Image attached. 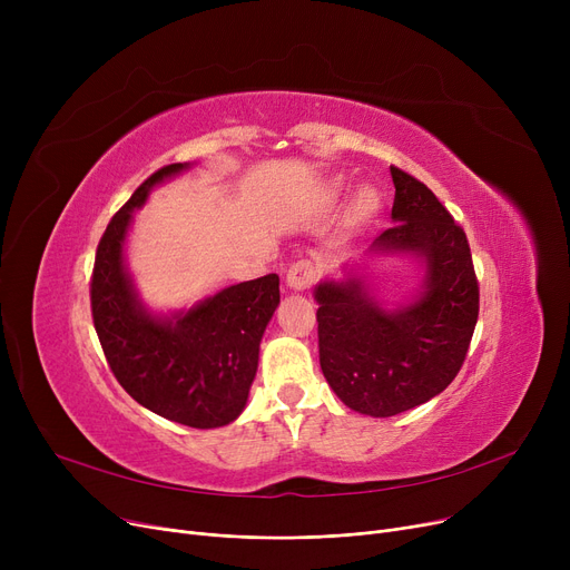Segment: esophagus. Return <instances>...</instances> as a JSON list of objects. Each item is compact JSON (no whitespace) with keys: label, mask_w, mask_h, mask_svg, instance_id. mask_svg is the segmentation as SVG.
Returning a JSON list of instances; mask_svg holds the SVG:
<instances>
[{"label":"esophagus","mask_w":570,"mask_h":570,"mask_svg":"<svg viewBox=\"0 0 570 570\" xmlns=\"http://www.w3.org/2000/svg\"><path fill=\"white\" fill-rule=\"evenodd\" d=\"M314 282H316V265L312 261L303 258L288 267L286 284L291 291H309Z\"/></svg>","instance_id":"obj_1"}]
</instances>
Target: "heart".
Segmentation results:
<instances>
[{
    "instance_id": "1",
    "label": "heart",
    "mask_w": 570,
    "mask_h": 570,
    "mask_svg": "<svg viewBox=\"0 0 570 570\" xmlns=\"http://www.w3.org/2000/svg\"><path fill=\"white\" fill-rule=\"evenodd\" d=\"M335 196L342 191V179H335L333 183V189H331ZM381 194L374 189V187H363L357 189L355 198H353V217L361 219V222H367L372 219L379 209H381Z\"/></svg>"
}]
</instances>
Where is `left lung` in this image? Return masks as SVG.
Segmentation results:
<instances>
[{
    "instance_id": "obj_1",
    "label": "left lung",
    "mask_w": 570,
    "mask_h": 570,
    "mask_svg": "<svg viewBox=\"0 0 570 570\" xmlns=\"http://www.w3.org/2000/svg\"><path fill=\"white\" fill-rule=\"evenodd\" d=\"M391 175L395 226L374 239L372 252L423 258L421 297L387 312L357 277L314 291L323 376L348 409L374 417L425 404L451 385L481 301L462 226L421 179L397 166Z\"/></svg>"
}]
</instances>
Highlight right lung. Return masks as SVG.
Segmentation results:
<instances>
[{"label":"right lung","mask_w":570,"mask_h":570,"mask_svg":"<svg viewBox=\"0 0 570 570\" xmlns=\"http://www.w3.org/2000/svg\"><path fill=\"white\" fill-rule=\"evenodd\" d=\"M189 168L168 164L117 209L97 247L89 301L106 361L119 385L173 423L209 430L243 413L258 346L279 305V277L265 275L205 297L189 312L149 314L125 267V237L149 189Z\"/></svg>","instance_id":"1"}]
</instances>
